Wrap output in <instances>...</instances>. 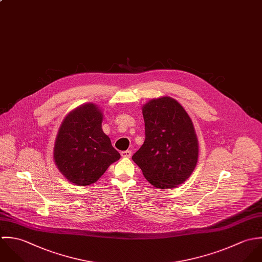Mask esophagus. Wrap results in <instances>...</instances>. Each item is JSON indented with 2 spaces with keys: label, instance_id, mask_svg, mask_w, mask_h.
<instances>
[{
  "label": "esophagus",
  "instance_id": "34e87169",
  "mask_svg": "<svg viewBox=\"0 0 262 262\" xmlns=\"http://www.w3.org/2000/svg\"><path fill=\"white\" fill-rule=\"evenodd\" d=\"M121 156L123 158H130L132 157V151H129V150L123 151V152H121Z\"/></svg>",
  "mask_w": 262,
  "mask_h": 262
}]
</instances>
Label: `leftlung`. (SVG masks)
<instances>
[{
	"label": "left lung",
	"mask_w": 262,
	"mask_h": 262,
	"mask_svg": "<svg viewBox=\"0 0 262 262\" xmlns=\"http://www.w3.org/2000/svg\"><path fill=\"white\" fill-rule=\"evenodd\" d=\"M145 142L133 160L155 187L174 188L193 172L199 141L193 123L175 99L161 97L143 106Z\"/></svg>",
	"instance_id": "left-lung-1"
}]
</instances>
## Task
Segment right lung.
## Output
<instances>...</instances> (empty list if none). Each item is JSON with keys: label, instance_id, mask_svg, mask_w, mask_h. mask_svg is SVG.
I'll list each match as a JSON object with an SVG mask.
<instances>
[{"label": "right lung", "instance_id": "add662e5", "mask_svg": "<svg viewBox=\"0 0 262 262\" xmlns=\"http://www.w3.org/2000/svg\"><path fill=\"white\" fill-rule=\"evenodd\" d=\"M103 114L97 105H81L60 124L53 159L60 173L80 186L96 182L107 168L120 158L102 127Z\"/></svg>", "mask_w": 262, "mask_h": 262}]
</instances>
